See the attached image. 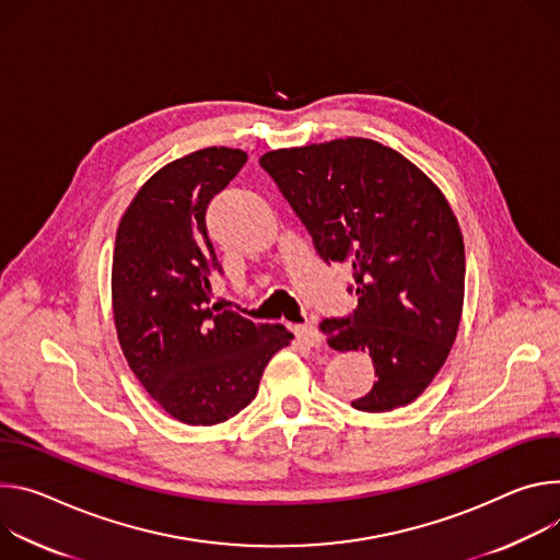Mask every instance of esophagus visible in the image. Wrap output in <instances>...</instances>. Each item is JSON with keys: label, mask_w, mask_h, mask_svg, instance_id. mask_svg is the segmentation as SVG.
Instances as JSON below:
<instances>
[{"label": "esophagus", "mask_w": 560, "mask_h": 560, "mask_svg": "<svg viewBox=\"0 0 560 560\" xmlns=\"http://www.w3.org/2000/svg\"><path fill=\"white\" fill-rule=\"evenodd\" d=\"M293 331H295V338L306 347H320L323 345V334L314 325H295Z\"/></svg>", "instance_id": "1"}]
</instances>
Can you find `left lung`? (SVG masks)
<instances>
[{"label": "left lung", "instance_id": "obj_1", "mask_svg": "<svg viewBox=\"0 0 560 560\" xmlns=\"http://www.w3.org/2000/svg\"><path fill=\"white\" fill-rule=\"evenodd\" d=\"M260 166L325 262H351L358 306L320 329L336 351H369L378 381L351 405L413 402L445 364L465 298V244L443 191L366 138L269 151Z\"/></svg>", "mask_w": 560, "mask_h": 560}]
</instances>
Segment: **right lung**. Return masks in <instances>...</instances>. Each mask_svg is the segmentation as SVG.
Segmentation results:
<instances>
[{
	"label": "right lung",
	"mask_w": 560,
	"mask_h": 560,
	"mask_svg": "<svg viewBox=\"0 0 560 560\" xmlns=\"http://www.w3.org/2000/svg\"><path fill=\"white\" fill-rule=\"evenodd\" d=\"M240 149L209 147L173 160L124 211L113 252L117 340L149 396L184 424H218L258 394L265 366L293 334L211 304L222 273L207 207L244 166Z\"/></svg>",
	"instance_id": "1"
}]
</instances>
